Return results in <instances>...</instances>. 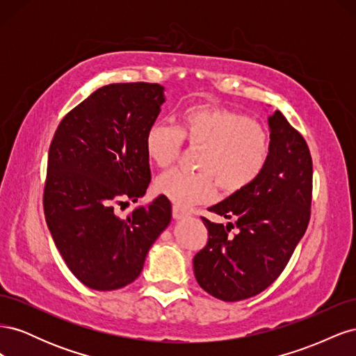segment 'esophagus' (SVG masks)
I'll return each instance as SVG.
<instances>
[{
    "label": "esophagus",
    "instance_id": "34e87169",
    "mask_svg": "<svg viewBox=\"0 0 356 356\" xmlns=\"http://www.w3.org/2000/svg\"><path fill=\"white\" fill-rule=\"evenodd\" d=\"M188 215V212L187 211H184L182 208H179V207H175L172 208V217H174L175 220H181V218H184V217H187Z\"/></svg>",
    "mask_w": 356,
    "mask_h": 356
}]
</instances>
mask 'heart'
I'll return each instance as SVG.
<instances>
[{
    "label": "heart",
    "instance_id": "b5f03b06",
    "mask_svg": "<svg viewBox=\"0 0 356 356\" xmlns=\"http://www.w3.org/2000/svg\"><path fill=\"white\" fill-rule=\"evenodd\" d=\"M175 129L154 123L147 129L144 148L159 168L178 159L182 143L199 147L195 168L187 174L169 170L156 179V191L177 207L208 202L215 184L224 193H238L263 174L270 156V136L266 127L242 113L220 105H188L175 115Z\"/></svg>",
    "mask_w": 356,
    "mask_h": 356
}]
</instances>
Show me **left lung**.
<instances>
[{
    "label": "left lung",
    "mask_w": 356,
    "mask_h": 356,
    "mask_svg": "<svg viewBox=\"0 0 356 356\" xmlns=\"http://www.w3.org/2000/svg\"><path fill=\"white\" fill-rule=\"evenodd\" d=\"M270 156L251 186L209 211L236 220L202 217L208 243L195 258L197 284L215 298L239 301L260 294L284 272L310 220L314 165L309 147L281 111L268 117ZM236 225L238 233L230 235Z\"/></svg>",
    "instance_id": "1"
}]
</instances>
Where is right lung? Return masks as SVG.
Listing matches in <instances>:
<instances>
[{"label":"right lung","mask_w":356,"mask_h":356,"mask_svg":"<svg viewBox=\"0 0 356 356\" xmlns=\"http://www.w3.org/2000/svg\"><path fill=\"white\" fill-rule=\"evenodd\" d=\"M163 102L157 83L104 86L62 118L51 139L42 195L47 227L72 275L92 289L134 282L170 222L165 196L126 218L117 212L143 197L152 181L144 136Z\"/></svg>","instance_id":"1"}]
</instances>
